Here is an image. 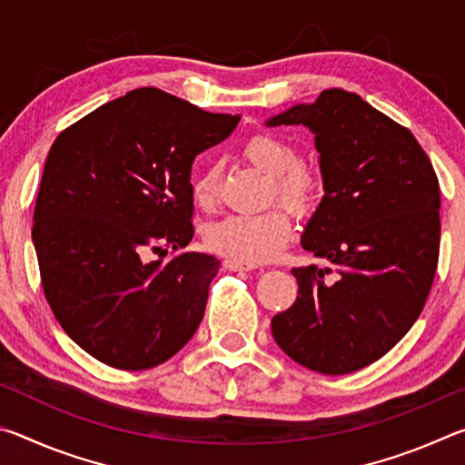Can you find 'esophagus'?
Masks as SVG:
<instances>
[{
	"instance_id": "1",
	"label": "esophagus",
	"mask_w": 465,
	"mask_h": 465,
	"mask_svg": "<svg viewBox=\"0 0 465 465\" xmlns=\"http://www.w3.org/2000/svg\"><path fill=\"white\" fill-rule=\"evenodd\" d=\"M223 266L230 271H254L256 269V264L240 262V261H233V258H227V261H223Z\"/></svg>"
}]
</instances>
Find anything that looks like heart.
I'll use <instances>...</instances> for the list:
<instances>
[{
	"mask_svg": "<svg viewBox=\"0 0 465 465\" xmlns=\"http://www.w3.org/2000/svg\"><path fill=\"white\" fill-rule=\"evenodd\" d=\"M243 160L271 176L269 201H281L297 215H310L322 196L324 178L310 163L299 162L293 141L277 133H256L243 141ZM222 188V168L209 163L193 180V199L203 209L215 207ZM293 233L289 213L272 207L256 215H227L209 225L204 243L217 254L240 262L261 264L272 261L287 246Z\"/></svg>",
	"mask_w": 465,
	"mask_h": 465,
	"instance_id": "heart-1",
	"label": "heart"
}]
</instances>
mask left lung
Segmentation results:
<instances>
[{"label":"left lung","instance_id":"1","mask_svg":"<svg viewBox=\"0 0 465 465\" xmlns=\"http://www.w3.org/2000/svg\"><path fill=\"white\" fill-rule=\"evenodd\" d=\"M266 124H305L316 135L326 194L302 243L332 264L291 271L297 299L272 318V336L312 371H359L398 344L429 297L440 238L437 174L412 133L359 94L324 90Z\"/></svg>","mask_w":465,"mask_h":465}]
</instances>
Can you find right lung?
<instances>
[{"instance_id":"right-lung-1","label":"right lung","mask_w":465,"mask_h":465,"mask_svg":"<svg viewBox=\"0 0 465 465\" xmlns=\"http://www.w3.org/2000/svg\"><path fill=\"white\" fill-rule=\"evenodd\" d=\"M238 123L139 88L54 139L33 242L54 318L94 359L143 371L196 332L219 261L184 250L194 235L191 168Z\"/></svg>"}]
</instances>
